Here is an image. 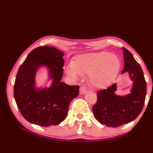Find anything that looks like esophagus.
Masks as SVG:
<instances>
[{
	"mask_svg": "<svg viewBox=\"0 0 153 153\" xmlns=\"http://www.w3.org/2000/svg\"><path fill=\"white\" fill-rule=\"evenodd\" d=\"M87 89L84 86H81L79 88V93L80 94H84L86 92Z\"/></svg>",
	"mask_w": 153,
	"mask_h": 153,
	"instance_id": "obj_1",
	"label": "esophagus"
}]
</instances>
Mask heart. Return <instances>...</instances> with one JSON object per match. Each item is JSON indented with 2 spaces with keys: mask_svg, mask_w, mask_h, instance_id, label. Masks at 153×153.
Segmentation results:
<instances>
[{
  "mask_svg": "<svg viewBox=\"0 0 153 153\" xmlns=\"http://www.w3.org/2000/svg\"><path fill=\"white\" fill-rule=\"evenodd\" d=\"M120 69V61L117 56L102 53H88L79 55L66 68V74L74 79L79 75H88L89 84L98 89L109 86Z\"/></svg>",
  "mask_w": 153,
  "mask_h": 153,
  "instance_id": "heart-1",
  "label": "heart"
}]
</instances>
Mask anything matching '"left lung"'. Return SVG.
Wrapping results in <instances>:
<instances>
[{
  "label": "left lung",
  "instance_id": "8db88e82",
  "mask_svg": "<svg viewBox=\"0 0 153 153\" xmlns=\"http://www.w3.org/2000/svg\"><path fill=\"white\" fill-rule=\"evenodd\" d=\"M123 48L124 68L133 80L131 94L125 97L115 94L116 84L97 92V101L93 106L94 117L107 127H119L134 121L143 108L146 94V83L143 71L130 52Z\"/></svg>",
  "mask_w": 153,
  "mask_h": 153
}]
</instances>
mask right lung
Here are the masks:
<instances>
[{
    "mask_svg": "<svg viewBox=\"0 0 153 153\" xmlns=\"http://www.w3.org/2000/svg\"><path fill=\"white\" fill-rule=\"evenodd\" d=\"M63 52L51 46H40L27 55L19 67L14 84V98L23 117L38 126H56L66 117L71 100L79 94V86L61 82ZM42 65L49 68L53 84L48 89L35 87V71Z\"/></svg>",
    "mask_w": 153,
    "mask_h": 153,
    "instance_id": "add662e5",
    "label": "right lung"
}]
</instances>
